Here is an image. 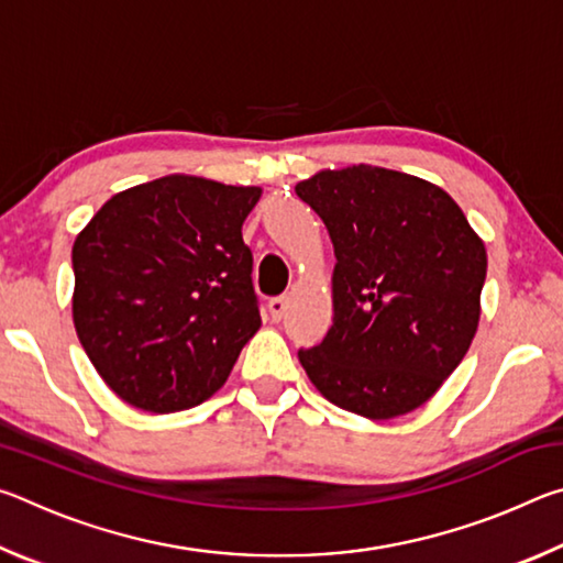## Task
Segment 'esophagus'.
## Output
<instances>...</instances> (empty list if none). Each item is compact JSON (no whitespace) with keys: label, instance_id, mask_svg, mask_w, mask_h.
I'll use <instances>...</instances> for the list:
<instances>
[{"label":"esophagus","instance_id":"esophagus-1","mask_svg":"<svg viewBox=\"0 0 563 563\" xmlns=\"http://www.w3.org/2000/svg\"><path fill=\"white\" fill-rule=\"evenodd\" d=\"M285 310H288V298H271L268 300V312H271V318L273 320H280L283 316H285Z\"/></svg>","mask_w":563,"mask_h":563}]
</instances>
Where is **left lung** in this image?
I'll return each mask as SVG.
<instances>
[{
  "label": "left lung",
  "instance_id": "1",
  "mask_svg": "<svg viewBox=\"0 0 563 563\" xmlns=\"http://www.w3.org/2000/svg\"><path fill=\"white\" fill-rule=\"evenodd\" d=\"M295 194L322 218L338 258L332 328L298 352L310 383L377 422L422 407L479 328L484 241L446 190L402 170L325 168Z\"/></svg>",
  "mask_w": 563,
  "mask_h": 563
}]
</instances>
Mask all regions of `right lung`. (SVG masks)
<instances>
[{
    "label": "right lung",
    "mask_w": 563,
    "mask_h": 563,
    "mask_svg": "<svg viewBox=\"0 0 563 563\" xmlns=\"http://www.w3.org/2000/svg\"><path fill=\"white\" fill-rule=\"evenodd\" d=\"M258 186L170 174L111 196L71 247L81 347L123 402H206L261 330L243 221Z\"/></svg>",
    "instance_id": "obj_1"
}]
</instances>
